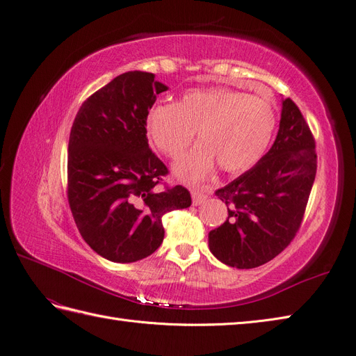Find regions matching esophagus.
<instances>
[{"mask_svg":"<svg viewBox=\"0 0 356 356\" xmlns=\"http://www.w3.org/2000/svg\"><path fill=\"white\" fill-rule=\"evenodd\" d=\"M207 198H209V195L204 193L202 191H197V189L192 191V204L193 205H200V204L207 201Z\"/></svg>","mask_w":356,"mask_h":356,"instance_id":"1","label":"esophagus"}]
</instances>
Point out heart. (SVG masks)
Here are the masks:
<instances>
[{
    "label": "heart",
    "instance_id": "obj_1",
    "mask_svg": "<svg viewBox=\"0 0 356 356\" xmlns=\"http://www.w3.org/2000/svg\"><path fill=\"white\" fill-rule=\"evenodd\" d=\"M275 111L261 97L229 88L191 90L177 102L147 112L149 139L168 158H177L198 134L200 143L175 164L180 180L211 175L216 161L226 173H244L265 155L275 130Z\"/></svg>",
    "mask_w": 356,
    "mask_h": 356
}]
</instances>
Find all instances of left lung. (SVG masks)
<instances>
[{
	"label": "left lung",
	"instance_id": "obj_1",
	"mask_svg": "<svg viewBox=\"0 0 356 356\" xmlns=\"http://www.w3.org/2000/svg\"><path fill=\"white\" fill-rule=\"evenodd\" d=\"M315 175L312 133L296 103L282 99L280 130L268 154L216 191L227 205V220L209 234L213 256L236 269L277 257L299 231Z\"/></svg>",
	"mask_w": 356,
	"mask_h": 356
}]
</instances>
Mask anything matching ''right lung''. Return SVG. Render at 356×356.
I'll use <instances>...</instances> for the list:
<instances>
[{
  "label": "right lung",
  "instance_id": "obj_1",
  "mask_svg": "<svg viewBox=\"0 0 356 356\" xmlns=\"http://www.w3.org/2000/svg\"><path fill=\"white\" fill-rule=\"evenodd\" d=\"M167 90L151 72L121 74L83 103L72 125L67 201L86 243L111 261L151 256L164 239L163 216L192 202L180 185L158 188L168 170L147 145V112Z\"/></svg>",
  "mask_w": 356,
  "mask_h": 356
}]
</instances>
